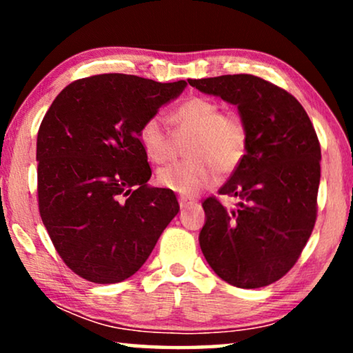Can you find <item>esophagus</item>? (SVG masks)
Listing matches in <instances>:
<instances>
[{"label":"esophagus","instance_id":"esophagus-1","mask_svg":"<svg viewBox=\"0 0 353 353\" xmlns=\"http://www.w3.org/2000/svg\"><path fill=\"white\" fill-rule=\"evenodd\" d=\"M178 202H180V207H181V209H183V207H186V205L192 204V202H194V201L188 199V197H180V199H178Z\"/></svg>","mask_w":353,"mask_h":353}]
</instances>
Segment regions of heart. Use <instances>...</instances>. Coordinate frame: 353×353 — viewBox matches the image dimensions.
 Returning a JSON list of instances; mask_svg holds the SVG:
<instances>
[{"label":"heart","mask_w":353,"mask_h":353,"mask_svg":"<svg viewBox=\"0 0 353 353\" xmlns=\"http://www.w3.org/2000/svg\"><path fill=\"white\" fill-rule=\"evenodd\" d=\"M173 123L180 137H191L186 146L188 161L173 163L157 173L159 185L194 196L216 180L219 172L231 173L248 149V127L239 114L221 112L209 98H191L173 110ZM148 157L156 163L172 161L175 139L161 115H152L139 128Z\"/></svg>","instance_id":"1"}]
</instances>
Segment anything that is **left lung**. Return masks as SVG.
<instances>
[{"label": "left lung", "mask_w": 353, "mask_h": 353, "mask_svg": "<svg viewBox=\"0 0 353 353\" xmlns=\"http://www.w3.org/2000/svg\"><path fill=\"white\" fill-rule=\"evenodd\" d=\"M188 83L234 104L248 127L245 156L219 191L239 202L236 209L215 197L202 202V254L231 286H268L294 267L315 226L321 161L315 128L292 94L259 77Z\"/></svg>", "instance_id": "1"}]
</instances>
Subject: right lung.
I'll return each instance as SVG.
<instances>
[{
    "mask_svg": "<svg viewBox=\"0 0 353 353\" xmlns=\"http://www.w3.org/2000/svg\"><path fill=\"white\" fill-rule=\"evenodd\" d=\"M186 81L159 83L103 74L65 86L37 138L38 207L67 267L98 284L138 272L180 205L148 185L151 167L139 128Z\"/></svg>",
    "mask_w": 353,
    "mask_h": 353,
    "instance_id": "right-lung-1",
    "label": "right lung"
}]
</instances>
